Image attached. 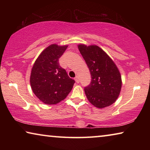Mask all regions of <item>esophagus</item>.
Masks as SVG:
<instances>
[{"instance_id": "obj_1", "label": "esophagus", "mask_w": 150, "mask_h": 150, "mask_svg": "<svg viewBox=\"0 0 150 150\" xmlns=\"http://www.w3.org/2000/svg\"><path fill=\"white\" fill-rule=\"evenodd\" d=\"M75 81H76V83H79V77L78 76H76L75 77Z\"/></svg>"}]
</instances>
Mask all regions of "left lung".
Masks as SVG:
<instances>
[{
	"instance_id": "obj_1",
	"label": "left lung",
	"mask_w": 150,
	"mask_h": 150,
	"mask_svg": "<svg viewBox=\"0 0 150 150\" xmlns=\"http://www.w3.org/2000/svg\"><path fill=\"white\" fill-rule=\"evenodd\" d=\"M79 50L89 69L90 85L85 88L88 101L98 108L115 102L120 95L122 78L117 66L108 55L96 45L79 44Z\"/></svg>"
}]
</instances>
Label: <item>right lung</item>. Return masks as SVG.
<instances>
[{"instance_id":"obj_1","label":"right lung","mask_w":150,"mask_h":150,"mask_svg":"<svg viewBox=\"0 0 150 150\" xmlns=\"http://www.w3.org/2000/svg\"><path fill=\"white\" fill-rule=\"evenodd\" d=\"M67 47L55 44L49 45L32 67L30 79L32 90L46 105H56L64 100L75 83L59 63V59Z\"/></svg>"}]
</instances>
